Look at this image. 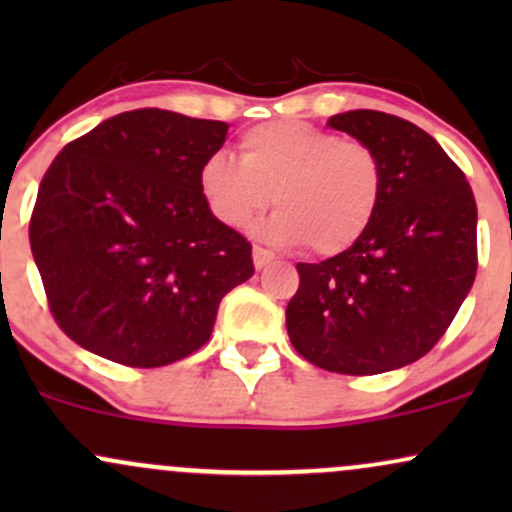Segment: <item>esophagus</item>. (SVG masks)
Returning <instances> with one entry per match:
<instances>
[{
    "label": "esophagus",
    "mask_w": 512,
    "mask_h": 512,
    "mask_svg": "<svg viewBox=\"0 0 512 512\" xmlns=\"http://www.w3.org/2000/svg\"><path fill=\"white\" fill-rule=\"evenodd\" d=\"M274 260H276V257H274L272 250H264V248H260V245H255V248H252V262H255L257 269H264L267 264H272Z\"/></svg>",
    "instance_id": "esophagus-1"
}]
</instances>
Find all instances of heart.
Wrapping results in <instances>:
<instances>
[{
  "mask_svg": "<svg viewBox=\"0 0 512 512\" xmlns=\"http://www.w3.org/2000/svg\"><path fill=\"white\" fill-rule=\"evenodd\" d=\"M238 149V161L211 154L197 173L221 226L245 228L272 202L279 211L260 228L264 238L332 257L356 245L378 214L385 175L368 144L303 122H264Z\"/></svg>",
  "mask_w": 512,
  "mask_h": 512,
  "instance_id": "obj_1",
  "label": "heart"
}]
</instances>
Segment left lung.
Segmentation results:
<instances>
[{
	"label": "left lung",
	"instance_id": "left-lung-1",
	"mask_svg": "<svg viewBox=\"0 0 512 512\" xmlns=\"http://www.w3.org/2000/svg\"><path fill=\"white\" fill-rule=\"evenodd\" d=\"M327 125L378 154L383 199L356 245L320 264L298 262L286 330L315 366L387 373L428 354L472 289L477 202L443 146L402 117L349 110Z\"/></svg>",
	"mask_w": 512,
	"mask_h": 512
}]
</instances>
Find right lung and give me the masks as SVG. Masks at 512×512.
Wrapping results in <instances>:
<instances>
[{
    "label": "right lung",
    "instance_id": "obj_1",
    "mask_svg": "<svg viewBox=\"0 0 512 512\" xmlns=\"http://www.w3.org/2000/svg\"><path fill=\"white\" fill-rule=\"evenodd\" d=\"M228 125L120 113L67 144L40 182L31 250L69 339L132 368L209 342L221 298L255 274L252 245L209 214L199 166Z\"/></svg>",
    "mask_w": 512,
    "mask_h": 512
}]
</instances>
